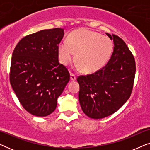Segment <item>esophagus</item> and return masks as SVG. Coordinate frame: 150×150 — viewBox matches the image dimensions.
Segmentation results:
<instances>
[{"label":"esophagus","mask_w":150,"mask_h":150,"mask_svg":"<svg viewBox=\"0 0 150 150\" xmlns=\"http://www.w3.org/2000/svg\"><path fill=\"white\" fill-rule=\"evenodd\" d=\"M70 79H71V81H76V76L74 74L71 73L70 74Z\"/></svg>","instance_id":"esophagus-1"}]
</instances>
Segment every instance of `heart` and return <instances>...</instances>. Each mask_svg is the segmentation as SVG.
<instances>
[{"instance_id": "1", "label": "heart", "mask_w": 150, "mask_h": 150, "mask_svg": "<svg viewBox=\"0 0 150 150\" xmlns=\"http://www.w3.org/2000/svg\"><path fill=\"white\" fill-rule=\"evenodd\" d=\"M113 43L108 37L99 33L82 28L71 33L68 40L65 39L59 45L60 62L68 65L74 59L76 67L87 73H93L102 68L111 57Z\"/></svg>"}]
</instances>
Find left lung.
<instances>
[{"label":"left lung","mask_w":150,"mask_h":150,"mask_svg":"<svg viewBox=\"0 0 150 150\" xmlns=\"http://www.w3.org/2000/svg\"><path fill=\"white\" fill-rule=\"evenodd\" d=\"M113 40V52L102 69L80 76L79 99L82 110L92 119L113 114L130 98L134 84L136 65L132 52L122 38L106 33Z\"/></svg>","instance_id":"left-lung-1"}]
</instances>
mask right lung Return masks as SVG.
Here are the masks:
<instances>
[{"instance_id":"right-lung-1","label":"right lung","mask_w":150,"mask_h":150,"mask_svg":"<svg viewBox=\"0 0 150 150\" xmlns=\"http://www.w3.org/2000/svg\"><path fill=\"white\" fill-rule=\"evenodd\" d=\"M64 29L42 30L24 37L12 54L10 83L23 108L37 117L52 113L69 81L59 63L58 47Z\"/></svg>"}]
</instances>
